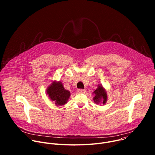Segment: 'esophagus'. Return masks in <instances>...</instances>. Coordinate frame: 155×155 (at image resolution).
Segmentation results:
<instances>
[{
  "label": "esophagus",
  "mask_w": 155,
  "mask_h": 155,
  "mask_svg": "<svg viewBox=\"0 0 155 155\" xmlns=\"http://www.w3.org/2000/svg\"><path fill=\"white\" fill-rule=\"evenodd\" d=\"M86 91L85 90H83V89H79L78 90V92L80 93H84Z\"/></svg>",
  "instance_id": "1"
}]
</instances>
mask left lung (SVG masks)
<instances>
[{
	"label": "left lung",
	"mask_w": 155,
	"mask_h": 155,
	"mask_svg": "<svg viewBox=\"0 0 155 155\" xmlns=\"http://www.w3.org/2000/svg\"><path fill=\"white\" fill-rule=\"evenodd\" d=\"M94 97H93L94 102L97 104H105L107 100V94L102 84H99L97 89L93 92Z\"/></svg>",
	"instance_id": "1"
}]
</instances>
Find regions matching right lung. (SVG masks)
<instances>
[{
  "mask_svg": "<svg viewBox=\"0 0 155 155\" xmlns=\"http://www.w3.org/2000/svg\"><path fill=\"white\" fill-rule=\"evenodd\" d=\"M47 94L49 98L54 101L56 105H64L71 96L70 91L65 90L61 81H53L47 87Z\"/></svg>",
  "mask_w": 155,
  "mask_h": 155,
  "instance_id": "right-lung-1",
  "label": "right lung"
}]
</instances>
